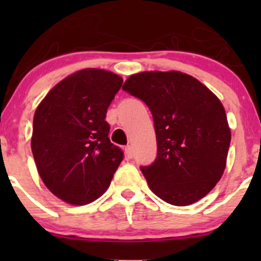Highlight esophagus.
I'll return each mask as SVG.
<instances>
[{"mask_svg":"<svg viewBox=\"0 0 261 261\" xmlns=\"http://www.w3.org/2000/svg\"><path fill=\"white\" fill-rule=\"evenodd\" d=\"M125 154H126V156L128 158V159H131V158L134 156V149H133V146L131 145H127L125 147Z\"/></svg>","mask_w":261,"mask_h":261,"instance_id":"esophagus-1","label":"esophagus"}]
</instances>
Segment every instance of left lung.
<instances>
[{
  "label": "left lung",
  "instance_id": "8db88e82",
  "mask_svg": "<svg viewBox=\"0 0 261 261\" xmlns=\"http://www.w3.org/2000/svg\"><path fill=\"white\" fill-rule=\"evenodd\" d=\"M122 89L145 102L154 120L156 158L140 167L150 189L174 206L203 198L222 177L231 141L220 99L175 70L134 74Z\"/></svg>",
  "mask_w": 261,
  "mask_h": 261
}]
</instances>
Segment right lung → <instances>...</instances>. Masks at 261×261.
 <instances>
[{
    "mask_svg": "<svg viewBox=\"0 0 261 261\" xmlns=\"http://www.w3.org/2000/svg\"><path fill=\"white\" fill-rule=\"evenodd\" d=\"M122 82L107 70H80L58 83L36 109L31 138L36 168L49 191L67 203L99 198L122 162L106 121Z\"/></svg>",
    "mask_w": 261,
    "mask_h": 261,
    "instance_id": "obj_1",
    "label": "right lung"
}]
</instances>
